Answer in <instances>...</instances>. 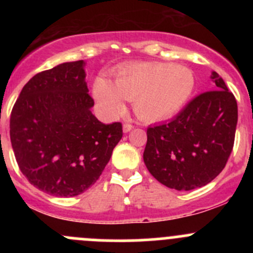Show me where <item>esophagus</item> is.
<instances>
[{"instance_id": "1", "label": "esophagus", "mask_w": 253, "mask_h": 253, "mask_svg": "<svg viewBox=\"0 0 253 253\" xmlns=\"http://www.w3.org/2000/svg\"><path fill=\"white\" fill-rule=\"evenodd\" d=\"M134 126L132 124H129V122H126V124L124 125V132L125 133H127V132H129L131 129H133Z\"/></svg>"}]
</instances>
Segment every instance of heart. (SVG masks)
<instances>
[{"label": "heart", "mask_w": 253, "mask_h": 253, "mask_svg": "<svg viewBox=\"0 0 253 253\" xmlns=\"http://www.w3.org/2000/svg\"><path fill=\"white\" fill-rule=\"evenodd\" d=\"M195 86V75L186 66L141 62L115 71L114 82L98 77L93 94L100 110L110 117L124 114L125 100H128L133 101L134 111L142 120L162 121L182 110Z\"/></svg>", "instance_id": "obj_1"}]
</instances>
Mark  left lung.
I'll return each instance as SVG.
<instances>
[{"instance_id": "obj_1", "label": "left lung", "mask_w": 253, "mask_h": 253, "mask_svg": "<svg viewBox=\"0 0 253 253\" xmlns=\"http://www.w3.org/2000/svg\"><path fill=\"white\" fill-rule=\"evenodd\" d=\"M214 90L193 98L175 119L148 127L143 159L160 183L177 191L202 187L225 168L235 141L237 103L211 72Z\"/></svg>"}]
</instances>
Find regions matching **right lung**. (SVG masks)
Returning <instances> with one entry per match:
<instances>
[{"label": "right lung", "mask_w": 253, "mask_h": 253, "mask_svg": "<svg viewBox=\"0 0 253 253\" xmlns=\"http://www.w3.org/2000/svg\"><path fill=\"white\" fill-rule=\"evenodd\" d=\"M93 105L83 60L42 71L23 86L9 134L18 167L33 186L73 197L96 182L122 138V124H101Z\"/></svg>", "instance_id": "right-lung-1"}]
</instances>
